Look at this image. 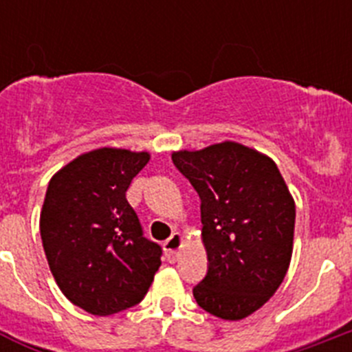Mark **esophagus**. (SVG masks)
Returning <instances> with one entry per match:
<instances>
[{"instance_id":"1","label":"esophagus","mask_w":352,"mask_h":352,"mask_svg":"<svg viewBox=\"0 0 352 352\" xmlns=\"http://www.w3.org/2000/svg\"><path fill=\"white\" fill-rule=\"evenodd\" d=\"M183 243V236L179 232H174L169 239H167L166 243H164V250H166V257L169 261H176L178 259V252L182 248Z\"/></svg>"}]
</instances>
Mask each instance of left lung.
<instances>
[{"instance_id": "8db88e82", "label": "left lung", "mask_w": 352, "mask_h": 352, "mask_svg": "<svg viewBox=\"0 0 352 352\" xmlns=\"http://www.w3.org/2000/svg\"><path fill=\"white\" fill-rule=\"evenodd\" d=\"M201 199L208 272L194 287L203 310L238 321L261 309L287 273L296 208L275 162L238 142L173 153Z\"/></svg>"}]
</instances>
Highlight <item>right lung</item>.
I'll return each mask as SVG.
<instances>
[{
    "instance_id": "obj_1",
    "label": "right lung",
    "mask_w": 352,
    "mask_h": 352,
    "mask_svg": "<svg viewBox=\"0 0 352 352\" xmlns=\"http://www.w3.org/2000/svg\"><path fill=\"white\" fill-rule=\"evenodd\" d=\"M148 153L100 148L52 176L40 236L58 287L93 316H111L144 298L160 268L162 247L144 238L126 201Z\"/></svg>"
}]
</instances>
